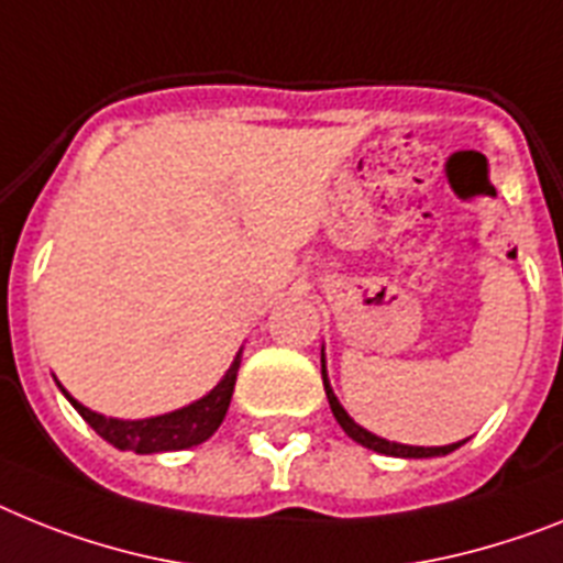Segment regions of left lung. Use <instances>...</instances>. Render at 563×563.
Segmentation results:
<instances>
[{
  "mask_svg": "<svg viewBox=\"0 0 563 563\" xmlns=\"http://www.w3.org/2000/svg\"><path fill=\"white\" fill-rule=\"evenodd\" d=\"M320 372H323V389H325V398H329V406H332L334 418H338V423L343 427V432L352 438V441H357L361 446H366V450H375L380 452V455H391V457H438V455H450L452 450H457L461 443L466 441H457V443H450V446H406V443H395V441H386V438H377V434H372L369 429L357 427L352 418H349V412L340 406L338 395L332 391V386H329V377H325V357L320 354Z\"/></svg>",
  "mask_w": 563,
  "mask_h": 563,
  "instance_id": "obj_1",
  "label": "left lung"
}]
</instances>
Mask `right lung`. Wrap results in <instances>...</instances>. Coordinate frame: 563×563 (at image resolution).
Here are the masks:
<instances>
[{
    "label": "right lung",
    "mask_w": 563,
    "mask_h": 563,
    "mask_svg": "<svg viewBox=\"0 0 563 563\" xmlns=\"http://www.w3.org/2000/svg\"><path fill=\"white\" fill-rule=\"evenodd\" d=\"M238 369H240V352L234 357V363L229 366V372L223 375V380L202 395L200 400L183 406V409H174L168 415H157V418L145 420H120V418H106V415L91 412L88 406H82L79 400H74L68 391L63 389L65 398L70 400V406L77 409L85 418V423L106 438L111 446L117 450H131L136 455H151V452H177L188 450V446H197V443L209 441L211 434L220 429L225 412H229L231 395H234V384H238Z\"/></svg>",
    "instance_id": "1"
}]
</instances>
